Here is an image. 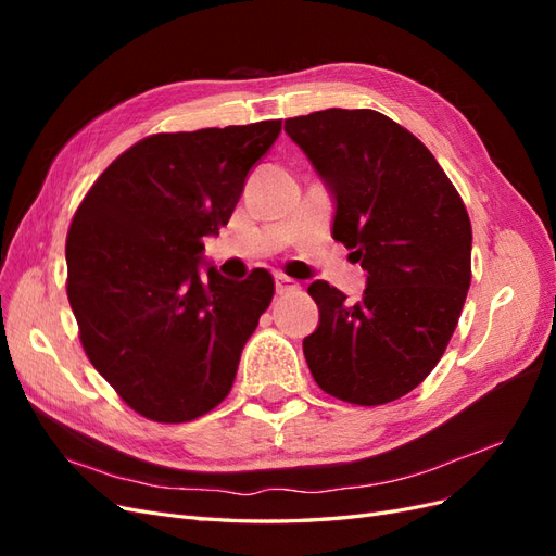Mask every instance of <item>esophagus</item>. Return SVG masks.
<instances>
[{"mask_svg": "<svg viewBox=\"0 0 556 556\" xmlns=\"http://www.w3.org/2000/svg\"><path fill=\"white\" fill-rule=\"evenodd\" d=\"M299 282L294 278L288 276H276V292L278 294H288V292H296Z\"/></svg>", "mask_w": 556, "mask_h": 556, "instance_id": "obj_1", "label": "esophagus"}]
</instances>
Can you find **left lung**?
Listing matches in <instances>:
<instances>
[{
  "instance_id": "8db88e82",
  "label": "left lung",
  "mask_w": 556,
  "mask_h": 556,
  "mask_svg": "<svg viewBox=\"0 0 556 556\" xmlns=\"http://www.w3.org/2000/svg\"><path fill=\"white\" fill-rule=\"evenodd\" d=\"M285 131L336 199L333 239L368 274L357 304L311 282V374L355 406L396 401L433 371L459 323L473 241L464 201L429 148L378 111H315Z\"/></svg>"
}]
</instances>
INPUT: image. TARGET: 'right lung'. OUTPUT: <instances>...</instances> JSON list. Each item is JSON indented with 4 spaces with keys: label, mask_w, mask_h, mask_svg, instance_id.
<instances>
[{
    "label": "right lung",
    "mask_w": 556,
    "mask_h": 556,
    "mask_svg": "<svg viewBox=\"0 0 556 556\" xmlns=\"http://www.w3.org/2000/svg\"><path fill=\"white\" fill-rule=\"evenodd\" d=\"M278 134L280 121L153 134L115 157L74 213L66 296L83 350L146 419L211 413L271 304L266 268L239 282L199 264Z\"/></svg>",
    "instance_id": "1"
}]
</instances>
